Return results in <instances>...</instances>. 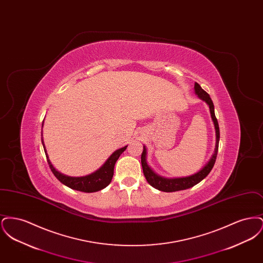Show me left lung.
I'll list each match as a JSON object with an SVG mask.
<instances>
[{
    "instance_id": "8db88e82",
    "label": "left lung",
    "mask_w": 263,
    "mask_h": 263,
    "mask_svg": "<svg viewBox=\"0 0 263 263\" xmlns=\"http://www.w3.org/2000/svg\"><path fill=\"white\" fill-rule=\"evenodd\" d=\"M194 90L195 93L198 96V98L202 100H204L210 108V113H211V117H212L214 126H215V130H216V146H215V151L213 154L212 158L210 159V161L207 163V164L199 171L197 174L195 175L186 176V177H179V178H165L163 176L157 175L154 173V171L149 166V164L147 163V150L144 146V150L141 156V163H142V167H143V173L147 179V181L149 182L153 187L156 189H159L161 191L164 192H174V191H178V190H184L187 188L192 187L195 184L199 183L202 179H204L207 175H209V173L212 171L213 166L216 162V158H217V154H218V148H219V141H220V129H219V124H218V120L215 116V111H214V104H213L212 100L210 98V96L201 88L200 85L195 83L194 85Z\"/></svg>"
}]
</instances>
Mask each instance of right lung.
I'll return each mask as SVG.
<instances>
[{
	"instance_id": "obj_1",
	"label": "right lung",
	"mask_w": 263,
	"mask_h": 263,
	"mask_svg": "<svg viewBox=\"0 0 263 263\" xmlns=\"http://www.w3.org/2000/svg\"><path fill=\"white\" fill-rule=\"evenodd\" d=\"M41 136H42V134H41ZM41 141H42V145H43L44 152H45V155L47 158V162H48L49 167H50L53 175H55L56 178L60 182H62L63 184H65L66 186L75 189V190H79V191H83V192H96V191H99V190L106 187L111 182L113 172H114V165H115L116 161L118 160L120 155L127 148V146H125L119 150L115 151L112 155L107 159V161L104 163V164L97 172H95L90 175H86V176L72 177V176L62 175L55 170V167L52 165V163L49 161V158L47 156L42 137H41Z\"/></svg>"
}]
</instances>
